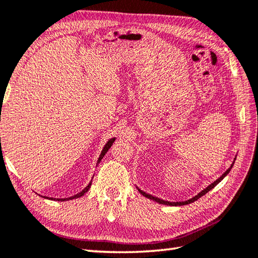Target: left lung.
<instances>
[{
    "label": "left lung",
    "mask_w": 258,
    "mask_h": 258,
    "mask_svg": "<svg viewBox=\"0 0 258 258\" xmlns=\"http://www.w3.org/2000/svg\"><path fill=\"white\" fill-rule=\"evenodd\" d=\"M236 160V159H235ZM234 163H235V161L233 162V164H231V166L230 168L226 171V172L220 176L219 179H217L214 183H211L210 185H208L207 186L206 189H204L203 191H201L200 194H198L197 195L196 197H194V198H191V199H189V200H186V201H180V203H170V201H165V200H162V199H160V198H158V197H153L152 195H149V194H146V192H144V191H142L141 189H138L141 194H142L144 197H146V198H149V199H151V200H154V201H156V203H159V204H162V205H168V206H183V205H188V204H191V203H194V201H196V200H198L200 197H203L204 195H206L207 192H208V191H210L211 189L213 188H215V186L218 184L221 180H223L225 176L229 173V171L231 170V168H233V165H234Z\"/></svg>",
    "instance_id": "8db88e82"
}]
</instances>
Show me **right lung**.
<instances>
[{"label":"right lung","mask_w":258,"mask_h":258,"mask_svg":"<svg viewBox=\"0 0 258 258\" xmlns=\"http://www.w3.org/2000/svg\"><path fill=\"white\" fill-rule=\"evenodd\" d=\"M115 141V139H110L107 143H106V145L104 146V149H103V151H102V153H100V156H99V159H98V163L100 162V160H102L103 158H104V155L107 153V151L109 150V148L110 146H112V144H113V142ZM90 185H92V182H90L87 186H86V188L82 191V192H79V194H77V195H75V196H73V197H70V198H63V199H57V200H59V201H64V200H69V199H75V198H79V197H82V196H84L86 192H87V191L89 190V188H90ZM53 199V198H52ZM55 200V199H54Z\"/></svg>","instance_id":"1"}]
</instances>
